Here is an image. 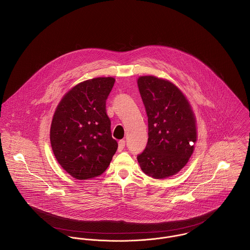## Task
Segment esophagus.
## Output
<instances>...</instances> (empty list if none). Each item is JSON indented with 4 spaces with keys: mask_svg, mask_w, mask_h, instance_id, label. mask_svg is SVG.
I'll use <instances>...</instances> for the list:
<instances>
[{
    "mask_svg": "<svg viewBox=\"0 0 250 250\" xmlns=\"http://www.w3.org/2000/svg\"><path fill=\"white\" fill-rule=\"evenodd\" d=\"M125 145H126V142H125L124 140L119 141V143H118V150H119V151L123 150L124 147H125Z\"/></svg>",
    "mask_w": 250,
    "mask_h": 250,
    "instance_id": "1",
    "label": "esophagus"
}]
</instances>
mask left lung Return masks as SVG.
<instances>
[{
  "label": "left lung",
  "instance_id": "1",
  "mask_svg": "<svg viewBox=\"0 0 250 250\" xmlns=\"http://www.w3.org/2000/svg\"><path fill=\"white\" fill-rule=\"evenodd\" d=\"M148 117V142L138 162L155 179L172 176L187 165L196 142L193 111L172 83L154 76L138 80Z\"/></svg>",
  "mask_w": 250,
  "mask_h": 250
}]
</instances>
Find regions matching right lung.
Masks as SVG:
<instances>
[{
	"mask_svg": "<svg viewBox=\"0 0 250 250\" xmlns=\"http://www.w3.org/2000/svg\"><path fill=\"white\" fill-rule=\"evenodd\" d=\"M115 80L101 77L75 85L55 111L50 141L61 167L78 180L101 175L118 144L111 137L106 100Z\"/></svg>",
	"mask_w": 250,
	"mask_h": 250,
	"instance_id": "1",
	"label": "right lung"
}]
</instances>
